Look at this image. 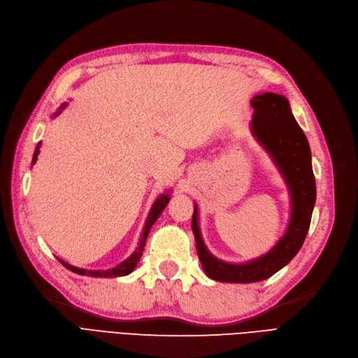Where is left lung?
Segmentation results:
<instances>
[{"label": "left lung", "instance_id": "1", "mask_svg": "<svg viewBox=\"0 0 358 358\" xmlns=\"http://www.w3.org/2000/svg\"><path fill=\"white\" fill-rule=\"evenodd\" d=\"M255 110L253 132L264 148L271 153L291 189L292 215L286 235L268 255L245 265H231L212 256L200 236L197 208L192 214L197 255L208 277L217 282L253 283L266 280L295 257L301 248L310 227L312 212L316 200V182L312 169L310 146L303 129L299 128L289 108L285 96L264 93L250 101Z\"/></svg>", "mask_w": 358, "mask_h": 358}]
</instances>
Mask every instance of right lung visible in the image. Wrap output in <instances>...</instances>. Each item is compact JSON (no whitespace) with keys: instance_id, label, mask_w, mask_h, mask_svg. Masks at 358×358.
<instances>
[{"instance_id":"1","label":"right lung","mask_w":358,"mask_h":358,"mask_svg":"<svg viewBox=\"0 0 358 358\" xmlns=\"http://www.w3.org/2000/svg\"><path fill=\"white\" fill-rule=\"evenodd\" d=\"M63 108H64V105H62L60 111H62ZM60 111H59V113H60ZM59 113H57V114H59ZM38 146H41V143H38L37 146H36L34 155H33V164L36 162L37 155H38ZM169 200H170V197H169L167 194H162V196L155 201V205H153V208H152V210H150V214H149V218H148V221H146V226H144V231H143V235H141V239H140V244H138L137 251H135V253H134L129 259L124 260V262L120 264L119 266H115V268H113V269H107V271H87V269H80V268H75V266H72V265H69V264H66V262H63V260H60V262H62L67 269H71L72 273L81 274V275H90V277H119V275H127V274L132 273L135 265L138 264L140 257L143 256V250H144V245H146V239H148V235H149V231H150V227H152L153 223H155V221L158 220V217L161 215V212L164 210V208H166Z\"/></svg>"}]
</instances>
